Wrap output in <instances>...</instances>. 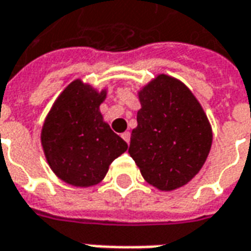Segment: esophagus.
Listing matches in <instances>:
<instances>
[{
    "label": "esophagus",
    "mask_w": 251,
    "mask_h": 251,
    "mask_svg": "<svg viewBox=\"0 0 251 251\" xmlns=\"http://www.w3.org/2000/svg\"><path fill=\"white\" fill-rule=\"evenodd\" d=\"M122 138L129 144V141H130V133H129V131H125V133L122 134Z\"/></svg>",
    "instance_id": "34e87169"
}]
</instances>
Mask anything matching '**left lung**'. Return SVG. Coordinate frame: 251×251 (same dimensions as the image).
<instances>
[{"instance_id":"left-lung-1","label":"left lung","mask_w":251,"mask_h":251,"mask_svg":"<svg viewBox=\"0 0 251 251\" xmlns=\"http://www.w3.org/2000/svg\"><path fill=\"white\" fill-rule=\"evenodd\" d=\"M141 109L129 153L147 183L169 192L199 174L212 145L208 117L192 91L174 76L158 74L138 91Z\"/></svg>"}]
</instances>
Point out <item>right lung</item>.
<instances>
[{"mask_svg": "<svg viewBox=\"0 0 251 251\" xmlns=\"http://www.w3.org/2000/svg\"><path fill=\"white\" fill-rule=\"evenodd\" d=\"M106 97L107 88L98 90L75 79L53 102L43 124L40 141L47 164L72 187L99 184L110 164L127 149L99 110Z\"/></svg>", "mask_w": 251, "mask_h": 251, "instance_id": "right-lung-1", "label": "right lung"}]
</instances>
